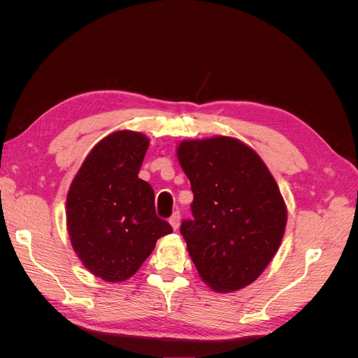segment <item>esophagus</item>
<instances>
[{
  "label": "esophagus",
  "instance_id": "esophagus-1",
  "mask_svg": "<svg viewBox=\"0 0 358 358\" xmlns=\"http://www.w3.org/2000/svg\"><path fill=\"white\" fill-rule=\"evenodd\" d=\"M169 222H170V225H171V229H173V230H178V229H179V224H180V213H179V212H175V213H173V215L170 216Z\"/></svg>",
  "mask_w": 358,
  "mask_h": 358
}]
</instances>
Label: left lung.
Returning <instances> with one entry per match:
<instances>
[{
	"label": "left lung",
	"mask_w": 358,
	"mask_h": 358,
	"mask_svg": "<svg viewBox=\"0 0 358 358\" xmlns=\"http://www.w3.org/2000/svg\"><path fill=\"white\" fill-rule=\"evenodd\" d=\"M178 161L191 182L192 221L180 233L200 279L216 292L252 284L282 242L287 204L255 150L229 136L182 140Z\"/></svg>",
	"instance_id": "8db88e82"
}]
</instances>
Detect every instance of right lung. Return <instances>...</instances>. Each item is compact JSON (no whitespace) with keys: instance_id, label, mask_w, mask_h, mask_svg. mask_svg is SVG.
<instances>
[{"instance_id":"obj_1","label":"right lung","mask_w":358,"mask_h":358,"mask_svg":"<svg viewBox=\"0 0 358 358\" xmlns=\"http://www.w3.org/2000/svg\"><path fill=\"white\" fill-rule=\"evenodd\" d=\"M149 137L117 129L86 155L67 194V231L85 268L106 282L131 278L171 227L155 215L154 189L138 179Z\"/></svg>"}]
</instances>
